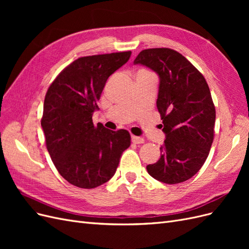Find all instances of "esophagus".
Masks as SVG:
<instances>
[{
  "instance_id": "esophagus-1",
  "label": "esophagus",
  "mask_w": 249,
  "mask_h": 249,
  "mask_svg": "<svg viewBox=\"0 0 249 249\" xmlns=\"http://www.w3.org/2000/svg\"><path fill=\"white\" fill-rule=\"evenodd\" d=\"M132 142L133 143H136V144H141V143L144 142V138L142 137H138V136H132Z\"/></svg>"
}]
</instances>
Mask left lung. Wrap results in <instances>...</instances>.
Segmentation results:
<instances>
[{"label":"left lung","mask_w":249,"mask_h":249,"mask_svg":"<svg viewBox=\"0 0 249 249\" xmlns=\"http://www.w3.org/2000/svg\"><path fill=\"white\" fill-rule=\"evenodd\" d=\"M134 64L148 67L160 80L157 108L166 138L160 159L147 165V172L165 184L185 182L206 162L214 139L216 112L206 79L167 48L143 50Z\"/></svg>","instance_id":"obj_1"}]
</instances>
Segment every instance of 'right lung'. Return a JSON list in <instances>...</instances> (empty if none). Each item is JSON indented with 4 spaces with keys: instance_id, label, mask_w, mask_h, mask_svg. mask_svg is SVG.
<instances>
[{
    "instance_id": "add662e5",
    "label": "right lung",
    "mask_w": 249,
    "mask_h": 249,
    "mask_svg": "<svg viewBox=\"0 0 249 249\" xmlns=\"http://www.w3.org/2000/svg\"><path fill=\"white\" fill-rule=\"evenodd\" d=\"M132 52L81 57L58 74L43 104L41 126L55 167L67 182L84 189L114 176L120 157L131 145L126 130L93 124L92 114L111 74Z\"/></svg>"
}]
</instances>
